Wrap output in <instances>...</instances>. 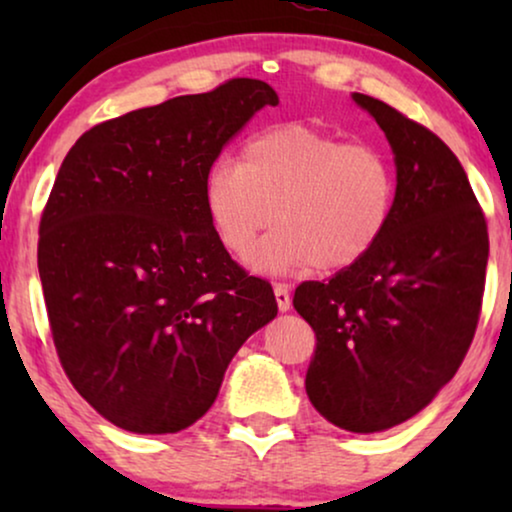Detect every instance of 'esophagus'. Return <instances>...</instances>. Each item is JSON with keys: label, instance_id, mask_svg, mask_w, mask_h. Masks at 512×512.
I'll list each match as a JSON object with an SVG mask.
<instances>
[{"label": "esophagus", "instance_id": "esophagus-1", "mask_svg": "<svg viewBox=\"0 0 512 512\" xmlns=\"http://www.w3.org/2000/svg\"><path fill=\"white\" fill-rule=\"evenodd\" d=\"M275 298H277V307L279 312H289L291 310V291L289 284H275Z\"/></svg>", "mask_w": 512, "mask_h": 512}]
</instances>
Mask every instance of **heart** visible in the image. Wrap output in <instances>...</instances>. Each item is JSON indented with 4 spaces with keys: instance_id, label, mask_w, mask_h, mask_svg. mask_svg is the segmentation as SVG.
Here are the masks:
<instances>
[{
    "instance_id": "b5f03b06",
    "label": "heart",
    "mask_w": 512,
    "mask_h": 512,
    "mask_svg": "<svg viewBox=\"0 0 512 512\" xmlns=\"http://www.w3.org/2000/svg\"><path fill=\"white\" fill-rule=\"evenodd\" d=\"M396 179L375 146L342 142L307 125H275L247 139L242 158L221 156L205 177V209L223 249L263 272L317 265L342 270L380 242L394 214Z\"/></svg>"
}]
</instances>
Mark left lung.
<instances>
[{
    "mask_svg": "<svg viewBox=\"0 0 512 512\" xmlns=\"http://www.w3.org/2000/svg\"><path fill=\"white\" fill-rule=\"evenodd\" d=\"M352 97L394 151V214L361 261L300 284L293 307L317 335L305 375L312 405L340 429L375 433L426 408L464 361L489 235L450 146L375 97Z\"/></svg>",
    "mask_w": 512,
    "mask_h": 512,
    "instance_id": "left-lung-1",
    "label": "left lung"
}]
</instances>
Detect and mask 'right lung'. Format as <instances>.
<instances>
[{"mask_svg": "<svg viewBox=\"0 0 512 512\" xmlns=\"http://www.w3.org/2000/svg\"><path fill=\"white\" fill-rule=\"evenodd\" d=\"M279 97L230 79L111 118L76 139L39 223V277L74 389L132 433L205 415L244 340L277 317L272 286L237 265L205 209L223 146Z\"/></svg>", "mask_w": 512, "mask_h": 512, "instance_id": "right-lung-1", "label": "right lung"}]
</instances>
